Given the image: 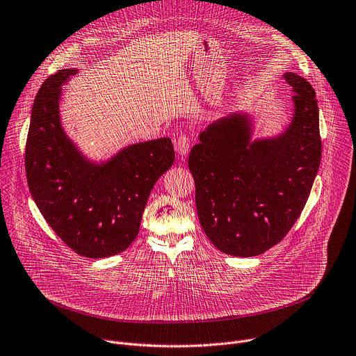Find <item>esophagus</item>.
I'll return each mask as SVG.
<instances>
[{"label": "esophagus", "mask_w": 356, "mask_h": 356, "mask_svg": "<svg viewBox=\"0 0 356 356\" xmlns=\"http://www.w3.org/2000/svg\"><path fill=\"white\" fill-rule=\"evenodd\" d=\"M191 147V138L187 136V134H180L176 140V152L181 156L187 155L188 154V149Z\"/></svg>", "instance_id": "34e87169"}]
</instances>
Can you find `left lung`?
<instances>
[{
    "mask_svg": "<svg viewBox=\"0 0 356 356\" xmlns=\"http://www.w3.org/2000/svg\"><path fill=\"white\" fill-rule=\"evenodd\" d=\"M296 92L289 127L251 141L247 113L222 118L200 134L188 168L200 223L211 243L234 257H257L280 243L300 218L322 158L314 87L287 72Z\"/></svg>",
    "mask_w": 356,
    "mask_h": 356,
    "instance_id": "1",
    "label": "left lung"
}]
</instances>
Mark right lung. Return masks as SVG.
I'll list each match as a JSON object with an SVG mask.
<instances>
[{
  "label": "right lung",
  "instance_id": "1",
  "mask_svg": "<svg viewBox=\"0 0 356 356\" xmlns=\"http://www.w3.org/2000/svg\"><path fill=\"white\" fill-rule=\"evenodd\" d=\"M76 72L60 69L35 95L26 140V177L56 236L76 254L99 259L123 252L134 241L151 190L173 165L175 149L163 137L129 145L106 162L84 158L59 118L60 86Z\"/></svg>",
  "mask_w": 356,
  "mask_h": 356
}]
</instances>
